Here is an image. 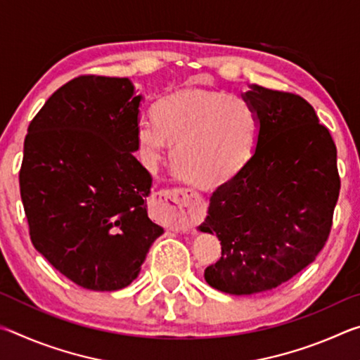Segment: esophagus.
Instances as JSON below:
<instances>
[{"mask_svg":"<svg viewBox=\"0 0 360 360\" xmlns=\"http://www.w3.org/2000/svg\"><path fill=\"white\" fill-rule=\"evenodd\" d=\"M155 206L158 211H162L163 214H167L174 225L186 224L188 217L192 216L188 203H191L192 197L187 193V191H160L155 193Z\"/></svg>","mask_w":360,"mask_h":360,"instance_id":"esophagus-1","label":"esophagus"}]
</instances>
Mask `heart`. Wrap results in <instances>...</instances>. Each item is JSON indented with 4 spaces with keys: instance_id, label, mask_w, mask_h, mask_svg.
Returning a JSON list of instances; mask_svg holds the SVG:
<instances>
[{
    "instance_id": "1",
    "label": "heart",
    "mask_w": 360,
    "mask_h": 360,
    "mask_svg": "<svg viewBox=\"0 0 360 360\" xmlns=\"http://www.w3.org/2000/svg\"><path fill=\"white\" fill-rule=\"evenodd\" d=\"M152 115L136 124L141 155L157 162L167 143L172 144L176 174L198 188H216L236 178L259 141L255 109L224 90H179L158 100Z\"/></svg>"
}]
</instances>
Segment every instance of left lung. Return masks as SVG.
Instances as JSON below:
<instances>
[{
    "label": "left lung",
    "instance_id": "1",
    "mask_svg": "<svg viewBox=\"0 0 360 360\" xmlns=\"http://www.w3.org/2000/svg\"><path fill=\"white\" fill-rule=\"evenodd\" d=\"M241 96L259 115V141L246 168L211 195L198 230L222 246L206 283L252 295L314 262L330 233L340 176L333 139L307 100L255 84Z\"/></svg>",
    "mask_w": 360,
    "mask_h": 360
}]
</instances>
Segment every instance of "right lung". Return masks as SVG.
<instances>
[{
	"instance_id": "1",
	"label": "right lung",
	"mask_w": 360,
	"mask_h": 360,
	"mask_svg": "<svg viewBox=\"0 0 360 360\" xmlns=\"http://www.w3.org/2000/svg\"><path fill=\"white\" fill-rule=\"evenodd\" d=\"M141 101L129 77H76L46 101L23 144L33 246L90 290L131 284L163 233L146 208L152 176L133 155Z\"/></svg>"
}]
</instances>
